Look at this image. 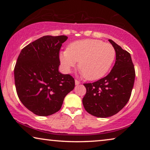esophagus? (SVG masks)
<instances>
[{"instance_id": "obj_1", "label": "esophagus", "mask_w": 150, "mask_h": 150, "mask_svg": "<svg viewBox=\"0 0 150 150\" xmlns=\"http://www.w3.org/2000/svg\"><path fill=\"white\" fill-rule=\"evenodd\" d=\"M79 84H81V82L77 81V80H75V85H79Z\"/></svg>"}]
</instances>
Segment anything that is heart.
<instances>
[{
	"label": "heart",
	"mask_w": 150,
	"mask_h": 150,
	"mask_svg": "<svg viewBox=\"0 0 150 150\" xmlns=\"http://www.w3.org/2000/svg\"><path fill=\"white\" fill-rule=\"evenodd\" d=\"M115 58V50L108 43L93 39L71 42L59 53L63 69L69 72L79 61L81 74L89 81L101 79L109 71Z\"/></svg>",
	"instance_id": "obj_1"
}]
</instances>
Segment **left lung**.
<instances>
[{"instance_id":"8db88e82","label":"left lung","mask_w":150,"mask_h":150,"mask_svg":"<svg viewBox=\"0 0 150 150\" xmlns=\"http://www.w3.org/2000/svg\"><path fill=\"white\" fill-rule=\"evenodd\" d=\"M115 50L116 60L110 72L103 79L85 83L83 104L87 112L97 117H108L126 106L131 96L135 71L130 54L108 40Z\"/></svg>"}]
</instances>
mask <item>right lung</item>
<instances>
[{
	"instance_id": "right-lung-1",
	"label": "right lung",
	"mask_w": 150,
	"mask_h": 150,
	"mask_svg": "<svg viewBox=\"0 0 150 150\" xmlns=\"http://www.w3.org/2000/svg\"><path fill=\"white\" fill-rule=\"evenodd\" d=\"M65 35H46L24 47L18 57L14 79L16 91L26 108L39 116L59 111L74 79L59 71V50Z\"/></svg>"
}]
</instances>
